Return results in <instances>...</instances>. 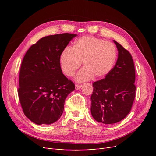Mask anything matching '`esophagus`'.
<instances>
[{
  "label": "esophagus",
  "instance_id": "1",
  "mask_svg": "<svg viewBox=\"0 0 156 156\" xmlns=\"http://www.w3.org/2000/svg\"><path fill=\"white\" fill-rule=\"evenodd\" d=\"M81 84H75V89H76V90L80 89V88H81Z\"/></svg>",
  "mask_w": 156,
  "mask_h": 156
}]
</instances>
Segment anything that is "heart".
Returning <instances> with one entry per match:
<instances>
[{
    "label": "heart",
    "mask_w": 156,
    "mask_h": 156,
    "mask_svg": "<svg viewBox=\"0 0 156 156\" xmlns=\"http://www.w3.org/2000/svg\"><path fill=\"white\" fill-rule=\"evenodd\" d=\"M117 51L111 42L92 36H83L74 41L71 49H64L60 55V66L62 72L72 77L80 68H84L76 76L83 82L95 77L102 79L109 73L115 64Z\"/></svg>",
    "instance_id": "b5f03b06"
}]
</instances>
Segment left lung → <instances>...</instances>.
<instances>
[{"label": "left lung", "instance_id": "8db88e82", "mask_svg": "<svg viewBox=\"0 0 156 156\" xmlns=\"http://www.w3.org/2000/svg\"><path fill=\"white\" fill-rule=\"evenodd\" d=\"M119 56L107 76L93 83L91 113L98 122L115 124L129 114L135 100V69L129 52L114 40Z\"/></svg>", "mask_w": 156, "mask_h": 156}]
</instances>
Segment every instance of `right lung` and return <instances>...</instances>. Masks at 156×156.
<instances>
[{
    "mask_svg": "<svg viewBox=\"0 0 156 156\" xmlns=\"http://www.w3.org/2000/svg\"><path fill=\"white\" fill-rule=\"evenodd\" d=\"M77 34L64 33L42 37L23 59L18 96L25 115L37 124L57 121L64 101L75 90L74 83L62 73L60 55Z\"/></svg>",
    "mask_w": 156,
    "mask_h": 156,
    "instance_id": "1",
    "label": "right lung"
}]
</instances>
